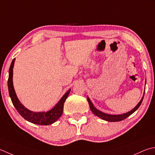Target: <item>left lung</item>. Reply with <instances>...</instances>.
Returning a JSON list of instances; mask_svg holds the SVG:
<instances>
[{
	"instance_id": "obj_1",
	"label": "left lung",
	"mask_w": 155,
	"mask_h": 155,
	"mask_svg": "<svg viewBox=\"0 0 155 155\" xmlns=\"http://www.w3.org/2000/svg\"><path fill=\"white\" fill-rule=\"evenodd\" d=\"M144 95L142 97V99L140 100V101L138 104H137V106H136L134 108L132 109V110H130V112H126L124 114H118V115H112V114H105L102 112L100 111V110H97V108H95V106L93 105V104L91 103V100H90L89 97H87V102L89 103V105H90V110H91V112H92L94 114L96 115L97 116H98L100 118H102L104 120H106V121H108V122H118V121H121L123 120L126 119L127 117H128L129 116H130L132 114H133L136 110H137L138 108H139L140 104L143 102V97H144Z\"/></svg>"
}]
</instances>
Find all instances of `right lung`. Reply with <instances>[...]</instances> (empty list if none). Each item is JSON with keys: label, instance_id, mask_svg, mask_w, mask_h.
I'll return each instance as SVG.
<instances>
[{"label": "right lung", "instance_id": "obj_1", "mask_svg": "<svg viewBox=\"0 0 155 155\" xmlns=\"http://www.w3.org/2000/svg\"><path fill=\"white\" fill-rule=\"evenodd\" d=\"M15 59H13L9 68L8 71V88L9 96L11 97V101L13 106L15 107L17 112L20 114V115L25 118L26 120L31 123L39 125H49L54 123L55 121L61 117L64 110V104L65 100L70 92L69 89L61 97L58 103L53 107V108L49 110L48 112H35L27 108L22 104L18 97L16 95L15 91L12 83V74H13V67Z\"/></svg>", "mask_w": 155, "mask_h": 155}]
</instances>
